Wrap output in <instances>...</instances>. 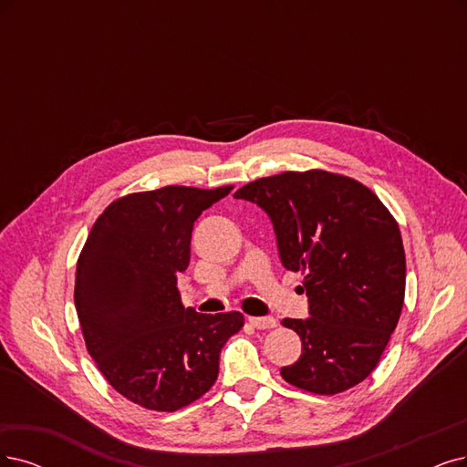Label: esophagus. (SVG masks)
<instances>
[{
	"label": "esophagus",
	"mask_w": 467,
	"mask_h": 467,
	"mask_svg": "<svg viewBox=\"0 0 467 467\" xmlns=\"http://www.w3.org/2000/svg\"><path fill=\"white\" fill-rule=\"evenodd\" d=\"M250 325L255 327V329H273V327H277V319L265 316V317H248Z\"/></svg>",
	"instance_id": "esophagus-1"
}]
</instances>
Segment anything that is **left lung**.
Listing matches in <instances>:
<instances>
[{
    "mask_svg": "<svg viewBox=\"0 0 467 467\" xmlns=\"http://www.w3.org/2000/svg\"><path fill=\"white\" fill-rule=\"evenodd\" d=\"M234 198L273 223L281 264L306 273V319H283L302 340L286 383L316 394L347 390L375 369L399 323L406 255L399 223L369 188L327 171L281 172Z\"/></svg>",
    "mask_w": 467,
    "mask_h": 467,
    "instance_id": "1",
    "label": "left lung"
}]
</instances>
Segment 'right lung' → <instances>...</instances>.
I'll list each match as a JSON object with an SVG mask.
<instances>
[{
  "instance_id": "right-lung-1",
  "label": "right lung",
  "mask_w": 467,
  "mask_h": 467,
  "mask_svg": "<svg viewBox=\"0 0 467 467\" xmlns=\"http://www.w3.org/2000/svg\"><path fill=\"white\" fill-rule=\"evenodd\" d=\"M233 186H165L119 198L103 212L80 252L75 306L86 348L109 385L150 410L175 411L210 390L219 356L244 325L184 307L179 273L203 210Z\"/></svg>"
}]
</instances>
